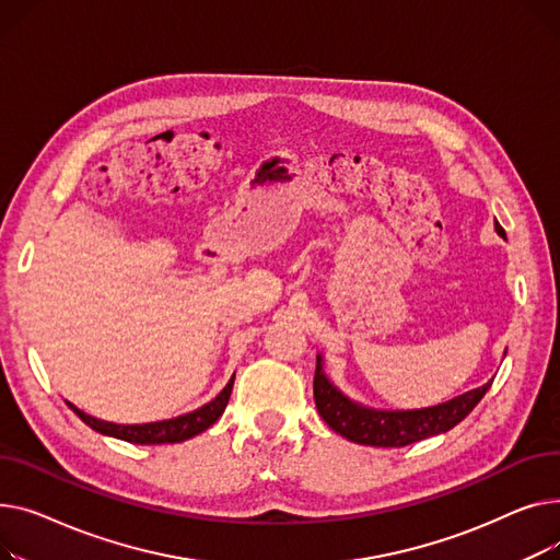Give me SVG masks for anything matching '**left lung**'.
Listing matches in <instances>:
<instances>
[{"mask_svg": "<svg viewBox=\"0 0 560 560\" xmlns=\"http://www.w3.org/2000/svg\"><path fill=\"white\" fill-rule=\"evenodd\" d=\"M495 230L504 237V230L500 225H495ZM490 384L492 380L479 388L466 390L464 396H456L434 407L375 409L354 402L343 390H339L323 371V354H316L314 400L320 418L343 439L373 447H405L427 436L450 432L454 424L462 422L477 407Z\"/></svg>", "mask_w": 560, "mask_h": 560, "instance_id": "1", "label": "left lung"}]
</instances>
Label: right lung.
Masks as SVG:
<instances>
[{"instance_id": "obj_1", "label": "right lung", "mask_w": 560, "mask_h": 560, "mask_svg": "<svg viewBox=\"0 0 560 560\" xmlns=\"http://www.w3.org/2000/svg\"><path fill=\"white\" fill-rule=\"evenodd\" d=\"M233 384H235V375L230 377V382L223 386V390L214 400H210L208 405H203L199 409L170 418V420H155V422H142V424H117V422H108V420H98V418L81 411L72 402H68V407L98 434L121 439L128 443H138V445L180 443V441H187L196 434L206 432L208 427H212L219 420V416L225 411L230 393H233Z\"/></svg>"}]
</instances>
